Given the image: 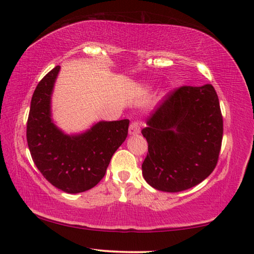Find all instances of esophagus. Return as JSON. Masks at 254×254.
Returning <instances> with one entry per match:
<instances>
[{
	"instance_id": "esophagus-1",
	"label": "esophagus",
	"mask_w": 254,
	"mask_h": 254,
	"mask_svg": "<svg viewBox=\"0 0 254 254\" xmlns=\"http://www.w3.org/2000/svg\"><path fill=\"white\" fill-rule=\"evenodd\" d=\"M140 130H141L140 124L138 122H132L130 124V127H128V133H130L131 135L138 134V133H140Z\"/></svg>"
}]
</instances>
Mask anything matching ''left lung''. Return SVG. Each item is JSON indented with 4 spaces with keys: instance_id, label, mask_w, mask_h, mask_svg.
<instances>
[{
    "instance_id": "8db88e82",
    "label": "left lung",
    "mask_w": 254,
    "mask_h": 254,
    "mask_svg": "<svg viewBox=\"0 0 254 254\" xmlns=\"http://www.w3.org/2000/svg\"><path fill=\"white\" fill-rule=\"evenodd\" d=\"M141 133L148 142L142 174L149 185L164 192L195 187L215 170L223 140L215 88L207 83L174 89L151 113Z\"/></svg>"
}]
</instances>
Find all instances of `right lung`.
<instances>
[{
	"mask_svg": "<svg viewBox=\"0 0 254 254\" xmlns=\"http://www.w3.org/2000/svg\"><path fill=\"white\" fill-rule=\"evenodd\" d=\"M59 71L60 66H55L36 87L27 121V142L31 158L48 182L66 193H80L104 178L112 156L127 139L130 121H100L81 134L64 133L51 113Z\"/></svg>",
	"mask_w": 254,
	"mask_h": 254,
	"instance_id": "add662e5",
	"label": "right lung"
}]
</instances>
